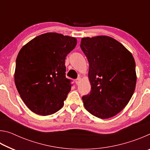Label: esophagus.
Returning <instances> with one entry per match:
<instances>
[{"instance_id":"34e87169","label":"esophagus","mask_w":150,"mask_h":150,"mask_svg":"<svg viewBox=\"0 0 150 150\" xmlns=\"http://www.w3.org/2000/svg\"><path fill=\"white\" fill-rule=\"evenodd\" d=\"M81 78L79 77L77 79L75 80V83H76V84H77V85H79V83L81 82Z\"/></svg>"}]
</instances>
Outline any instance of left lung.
<instances>
[{"instance_id":"left-lung-1","label":"left lung","mask_w":150,"mask_h":150,"mask_svg":"<svg viewBox=\"0 0 150 150\" xmlns=\"http://www.w3.org/2000/svg\"><path fill=\"white\" fill-rule=\"evenodd\" d=\"M81 48L87 57L91 90L82 97L88 112L101 119L117 115L135 91L136 63L131 53L112 38H83Z\"/></svg>"}]
</instances>
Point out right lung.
<instances>
[{"label": "right lung", "mask_w": 150, "mask_h": 150, "mask_svg": "<svg viewBox=\"0 0 150 150\" xmlns=\"http://www.w3.org/2000/svg\"><path fill=\"white\" fill-rule=\"evenodd\" d=\"M77 39L57 33L40 35L21 48L16 61L15 85L28 108L37 115L54 114L71 88L65 60Z\"/></svg>", "instance_id": "1"}]
</instances>
